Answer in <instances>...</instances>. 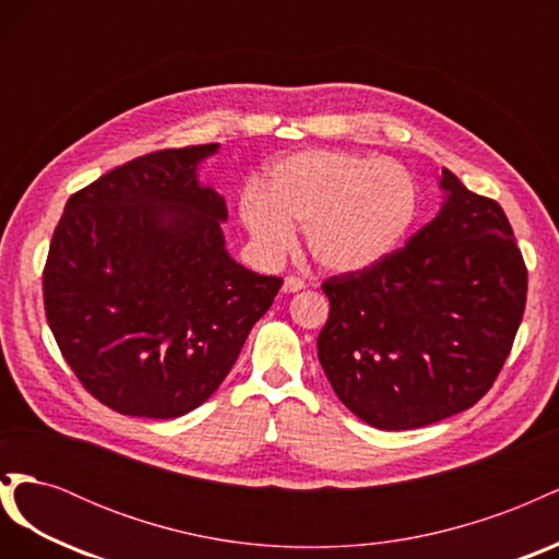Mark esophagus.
<instances>
[{"label":"esophagus","mask_w":559,"mask_h":559,"mask_svg":"<svg viewBox=\"0 0 559 559\" xmlns=\"http://www.w3.org/2000/svg\"><path fill=\"white\" fill-rule=\"evenodd\" d=\"M282 289H284V294H296V292H302V289H306V282H302L300 277H294V275H289V277L284 280Z\"/></svg>","instance_id":"1"}]
</instances>
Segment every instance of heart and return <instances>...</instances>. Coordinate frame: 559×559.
<instances>
[{
  "label": "heart",
  "mask_w": 559,
  "mask_h": 559,
  "mask_svg": "<svg viewBox=\"0 0 559 559\" xmlns=\"http://www.w3.org/2000/svg\"><path fill=\"white\" fill-rule=\"evenodd\" d=\"M419 207L413 173L399 160L306 148L270 165L247 186L240 218L265 253L286 251L306 228L312 259L331 273L376 265L408 235Z\"/></svg>",
  "instance_id": "heart-1"
}]
</instances>
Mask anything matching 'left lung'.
Returning a JSON list of instances; mask_svg holds the SVG:
<instances>
[{"mask_svg":"<svg viewBox=\"0 0 559 559\" xmlns=\"http://www.w3.org/2000/svg\"><path fill=\"white\" fill-rule=\"evenodd\" d=\"M443 210L405 247L321 284L331 312L321 368L370 427L433 425L476 405L509 359L527 302V265L499 202L450 170Z\"/></svg>","mask_w":559,"mask_h":559,"instance_id":"obj_1","label":"left lung"}]
</instances>
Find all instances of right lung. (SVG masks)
<instances>
[{
	"label": "right lung",
	"instance_id": "add662e5",
	"mask_svg": "<svg viewBox=\"0 0 559 559\" xmlns=\"http://www.w3.org/2000/svg\"><path fill=\"white\" fill-rule=\"evenodd\" d=\"M218 144L163 148L70 195L44 265L48 326L107 408L173 419L230 373L282 277L228 257L224 198L195 165Z\"/></svg>",
	"mask_w": 559,
	"mask_h": 559
}]
</instances>
